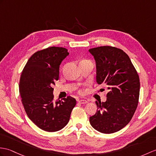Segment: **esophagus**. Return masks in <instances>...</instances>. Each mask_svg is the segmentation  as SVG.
Here are the masks:
<instances>
[{"mask_svg":"<svg viewBox=\"0 0 156 156\" xmlns=\"http://www.w3.org/2000/svg\"><path fill=\"white\" fill-rule=\"evenodd\" d=\"M78 102L80 104H87L88 102V101L86 100H78Z\"/></svg>","mask_w":156,"mask_h":156,"instance_id":"1","label":"esophagus"}]
</instances>
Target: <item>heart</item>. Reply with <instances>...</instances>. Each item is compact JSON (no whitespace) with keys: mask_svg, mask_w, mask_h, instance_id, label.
<instances>
[{"mask_svg":"<svg viewBox=\"0 0 156 156\" xmlns=\"http://www.w3.org/2000/svg\"><path fill=\"white\" fill-rule=\"evenodd\" d=\"M82 90H80V91H79V93H82Z\"/></svg>","mask_w":156,"mask_h":156,"instance_id":"obj_1","label":"heart"}]
</instances>
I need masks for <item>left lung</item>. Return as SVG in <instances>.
Instances as JSON below:
<instances>
[{
    "label": "left lung",
    "mask_w": 156,
    "mask_h": 156,
    "mask_svg": "<svg viewBox=\"0 0 156 156\" xmlns=\"http://www.w3.org/2000/svg\"><path fill=\"white\" fill-rule=\"evenodd\" d=\"M89 52L96 61V82L108 90L106 102H96L98 110L90 117V123L101 133L116 132L128 124L137 108L139 76L128 54L121 49L104 46Z\"/></svg>",
    "instance_id": "left-lung-1"
}]
</instances>
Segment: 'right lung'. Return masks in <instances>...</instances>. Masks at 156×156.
<instances>
[{
    "mask_svg": "<svg viewBox=\"0 0 156 156\" xmlns=\"http://www.w3.org/2000/svg\"><path fill=\"white\" fill-rule=\"evenodd\" d=\"M68 54L62 47L40 50L29 58L20 76L19 92L25 112L46 132H57L66 126L76 104L71 96L54 100L52 86L58 80L60 65Z\"/></svg>",
    "mask_w": 156,
    "mask_h": 156,
    "instance_id": "add662e5",
    "label": "right lung"
}]
</instances>
